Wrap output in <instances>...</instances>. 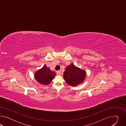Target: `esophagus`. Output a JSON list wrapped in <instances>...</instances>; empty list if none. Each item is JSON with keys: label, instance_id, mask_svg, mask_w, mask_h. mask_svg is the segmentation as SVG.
Here are the masks:
<instances>
[{"label": "esophagus", "instance_id": "esophagus-1", "mask_svg": "<svg viewBox=\"0 0 126 126\" xmlns=\"http://www.w3.org/2000/svg\"><path fill=\"white\" fill-rule=\"evenodd\" d=\"M57 74H58V75H61V71H57Z\"/></svg>", "mask_w": 126, "mask_h": 126}]
</instances>
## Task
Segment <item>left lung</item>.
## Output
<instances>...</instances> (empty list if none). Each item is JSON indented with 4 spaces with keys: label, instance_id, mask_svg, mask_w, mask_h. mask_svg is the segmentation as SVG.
Listing matches in <instances>:
<instances>
[{
    "label": "left lung",
    "instance_id": "obj_1",
    "mask_svg": "<svg viewBox=\"0 0 126 126\" xmlns=\"http://www.w3.org/2000/svg\"><path fill=\"white\" fill-rule=\"evenodd\" d=\"M86 76L85 70L71 64L66 67L63 73V78L67 84L71 86L76 87L84 81Z\"/></svg>",
    "mask_w": 126,
    "mask_h": 126
}]
</instances>
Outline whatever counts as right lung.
<instances>
[{
  "instance_id": "obj_1",
  "label": "right lung",
  "mask_w": 126,
  "mask_h": 126,
  "mask_svg": "<svg viewBox=\"0 0 126 126\" xmlns=\"http://www.w3.org/2000/svg\"><path fill=\"white\" fill-rule=\"evenodd\" d=\"M56 75L55 72L44 65L42 68L35 72L34 78L38 83L42 85H48Z\"/></svg>"
}]
</instances>
